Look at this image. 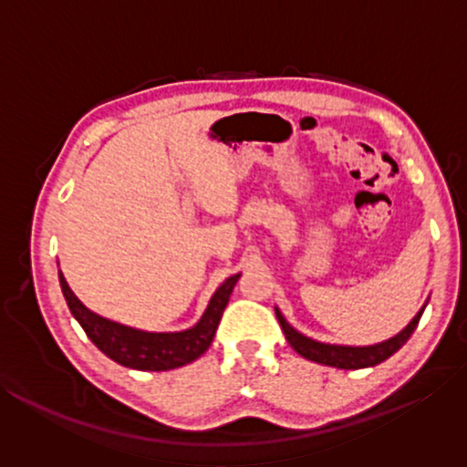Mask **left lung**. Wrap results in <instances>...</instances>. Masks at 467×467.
<instances>
[{
    "label": "left lung",
    "instance_id": "obj_1",
    "mask_svg": "<svg viewBox=\"0 0 467 467\" xmlns=\"http://www.w3.org/2000/svg\"><path fill=\"white\" fill-rule=\"evenodd\" d=\"M429 305V300L422 305V309L416 313V317L408 323V326L400 331L398 336H393L389 339H385L381 344H373V346H337V344H326V342H317V339L306 337L296 331L290 323L284 319V315L280 313L278 306H275V317H278L284 336H286L288 344L295 348V350L300 354V357L311 360V362H319V365L326 367H336V368H346V370H357V368H367V367H375L379 362H383L400 350L404 346L410 336L414 334V329L418 327V321H420L424 306Z\"/></svg>",
    "mask_w": 467,
    "mask_h": 467
}]
</instances>
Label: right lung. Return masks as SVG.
<instances>
[{
	"label": "right lung",
	"mask_w": 467,
	"mask_h": 467,
	"mask_svg": "<svg viewBox=\"0 0 467 467\" xmlns=\"http://www.w3.org/2000/svg\"><path fill=\"white\" fill-rule=\"evenodd\" d=\"M239 278L241 274H234L220 284L214 296L210 298L208 309L203 311L202 319L193 327L183 331H144L92 313L74 295L59 272L61 292L66 296L69 311L80 323L86 336L92 339V344L110 360L138 370H171L200 358L214 339L220 317H223Z\"/></svg>",
	"instance_id": "obj_1"
}]
</instances>
